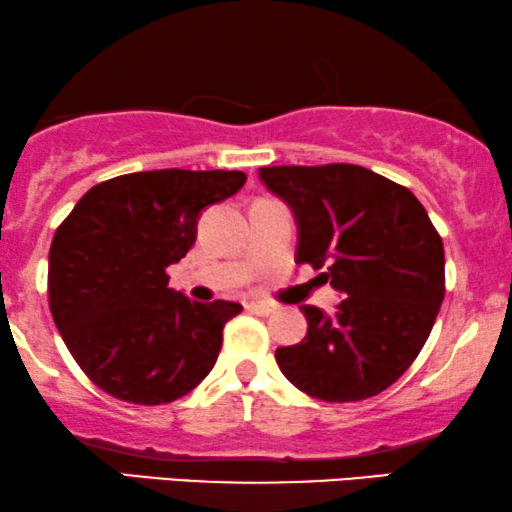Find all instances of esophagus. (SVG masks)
Segmentation results:
<instances>
[{
    "instance_id": "1",
    "label": "esophagus",
    "mask_w": 512,
    "mask_h": 512,
    "mask_svg": "<svg viewBox=\"0 0 512 512\" xmlns=\"http://www.w3.org/2000/svg\"><path fill=\"white\" fill-rule=\"evenodd\" d=\"M245 307H248L250 312H255V315H262V317L272 315V312L276 310V305H272V303H248Z\"/></svg>"
}]
</instances>
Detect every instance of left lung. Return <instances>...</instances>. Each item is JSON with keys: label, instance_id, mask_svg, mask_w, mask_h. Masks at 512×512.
<instances>
[{"label": "left lung", "instance_id": "left-lung-1", "mask_svg": "<svg viewBox=\"0 0 512 512\" xmlns=\"http://www.w3.org/2000/svg\"><path fill=\"white\" fill-rule=\"evenodd\" d=\"M260 181L291 207L295 262L343 295L334 315L303 305L307 334L276 348L295 389L353 403L389 389L412 365L443 303V243L408 188L365 166H262Z\"/></svg>", "mask_w": 512, "mask_h": 512}]
</instances>
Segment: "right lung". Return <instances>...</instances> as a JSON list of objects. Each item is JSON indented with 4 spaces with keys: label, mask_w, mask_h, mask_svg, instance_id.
Returning a JSON list of instances; mask_svg holds the SVG:
<instances>
[{
    "label": "right lung",
    "mask_w": 512,
    "mask_h": 512,
    "mask_svg": "<svg viewBox=\"0 0 512 512\" xmlns=\"http://www.w3.org/2000/svg\"><path fill=\"white\" fill-rule=\"evenodd\" d=\"M243 171L157 169L90 188L54 233L49 310L92 384L135 405L186 396L212 372L243 307L195 303L166 267L193 248L197 219L236 195Z\"/></svg>",
    "instance_id": "obj_1"
}]
</instances>
